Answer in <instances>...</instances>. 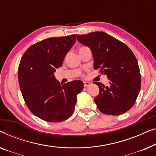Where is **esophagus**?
Returning a JSON list of instances; mask_svg holds the SVG:
<instances>
[{"label":"esophagus","instance_id":"34e87169","mask_svg":"<svg viewBox=\"0 0 156 156\" xmlns=\"http://www.w3.org/2000/svg\"><path fill=\"white\" fill-rule=\"evenodd\" d=\"M83 84H84L85 87H87V86H89V85H90V83L89 82H87V81H84V82H83Z\"/></svg>","mask_w":156,"mask_h":156}]
</instances>
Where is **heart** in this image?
<instances>
[{
  "instance_id": "obj_1",
  "label": "heart",
  "mask_w": 156,
  "mask_h": 156,
  "mask_svg": "<svg viewBox=\"0 0 156 156\" xmlns=\"http://www.w3.org/2000/svg\"><path fill=\"white\" fill-rule=\"evenodd\" d=\"M83 48H85V47H80V49H83Z\"/></svg>"
}]
</instances>
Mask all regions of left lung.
<instances>
[{
    "label": "left lung",
    "instance_id": "left-lung-1",
    "mask_svg": "<svg viewBox=\"0 0 156 156\" xmlns=\"http://www.w3.org/2000/svg\"><path fill=\"white\" fill-rule=\"evenodd\" d=\"M82 44L90 49L94 69L107 75L108 85L95 82L100 93L94 101L101 112L120 115L134 105L141 89V73L132 51L115 37L103 32L77 35Z\"/></svg>",
    "mask_w": 156,
    "mask_h": 156
}]
</instances>
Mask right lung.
I'll use <instances>...</instances> for the list:
<instances>
[{
    "label": "right lung",
    "instance_id": "right-lung-1",
    "mask_svg": "<svg viewBox=\"0 0 156 156\" xmlns=\"http://www.w3.org/2000/svg\"><path fill=\"white\" fill-rule=\"evenodd\" d=\"M76 40V34L44 39L28 48L21 58L18 80L24 100L33 115L46 122L69 119L84 87L81 80L62 84L54 76Z\"/></svg>",
    "mask_w": 156,
    "mask_h": 156
}]
</instances>
